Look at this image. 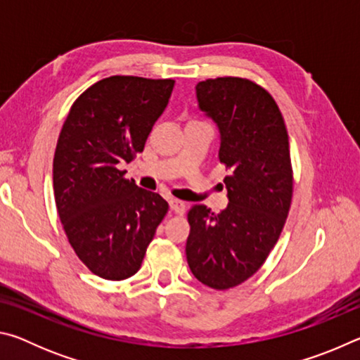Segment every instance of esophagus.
Masks as SVG:
<instances>
[{
  "label": "esophagus",
  "instance_id": "1",
  "mask_svg": "<svg viewBox=\"0 0 360 360\" xmlns=\"http://www.w3.org/2000/svg\"><path fill=\"white\" fill-rule=\"evenodd\" d=\"M169 208H172V211L176 212V214H184L186 203L181 202L178 198H169Z\"/></svg>",
  "mask_w": 360,
  "mask_h": 360
}]
</instances>
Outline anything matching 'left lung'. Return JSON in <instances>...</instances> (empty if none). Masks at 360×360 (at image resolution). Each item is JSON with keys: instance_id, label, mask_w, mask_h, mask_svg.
I'll return each instance as SVG.
<instances>
[{"instance_id": "1", "label": "left lung", "mask_w": 360, "mask_h": 360, "mask_svg": "<svg viewBox=\"0 0 360 360\" xmlns=\"http://www.w3.org/2000/svg\"><path fill=\"white\" fill-rule=\"evenodd\" d=\"M198 108L217 125L227 208L188 210L186 255L193 276L225 290L259 270L281 235L292 200L289 138L273 96L249 79L197 84Z\"/></svg>"}]
</instances>
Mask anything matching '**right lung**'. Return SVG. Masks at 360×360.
<instances>
[{"label": "right lung", "mask_w": 360, "mask_h": 360, "mask_svg": "<svg viewBox=\"0 0 360 360\" xmlns=\"http://www.w3.org/2000/svg\"><path fill=\"white\" fill-rule=\"evenodd\" d=\"M173 79L111 76L72 103L53 155V193L71 248L96 276L135 275L168 203L125 179L165 111Z\"/></svg>", "instance_id": "1"}]
</instances>
